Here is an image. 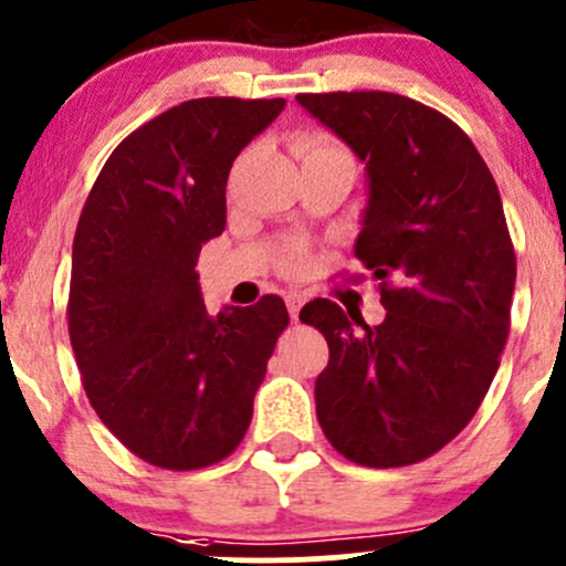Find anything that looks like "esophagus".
Listing matches in <instances>:
<instances>
[{"label": "esophagus", "mask_w": 566, "mask_h": 566, "mask_svg": "<svg viewBox=\"0 0 566 566\" xmlns=\"http://www.w3.org/2000/svg\"><path fill=\"white\" fill-rule=\"evenodd\" d=\"M304 295L301 293H290L287 295V310H290V317H298V312H301V306H304Z\"/></svg>", "instance_id": "1"}]
</instances>
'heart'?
<instances>
[{"mask_svg":"<svg viewBox=\"0 0 566 566\" xmlns=\"http://www.w3.org/2000/svg\"><path fill=\"white\" fill-rule=\"evenodd\" d=\"M295 153H298L301 161H310V158L319 156H347L345 147L336 145V142L325 134H301L298 139H295ZM279 265H282L284 273L306 271V265H310V249H306L304 243H287V247L282 249V256H279Z\"/></svg>","mask_w":566,"mask_h":566,"instance_id":"1","label":"heart"}]
</instances>
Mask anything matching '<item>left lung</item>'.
Masks as SVG:
<instances>
[{
  "label": "left lung",
  "mask_w": 566,
  "mask_h": 566,
  "mask_svg": "<svg viewBox=\"0 0 566 566\" xmlns=\"http://www.w3.org/2000/svg\"><path fill=\"white\" fill-rule=\"evenodd\" d=\"M298 104L367 164L356 256L386 310L375 328L328 298L301 310L331 353L317 421L358 465H413L465 430L499 373L517 273L499 186L465 130L419 101L369 90Z\"/></svg>",
  "instance_id": "obj_1"
}]
</instances>
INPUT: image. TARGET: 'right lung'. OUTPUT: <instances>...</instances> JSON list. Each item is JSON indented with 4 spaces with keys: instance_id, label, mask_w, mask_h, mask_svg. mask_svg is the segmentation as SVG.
<instances>
[{
    "instance_id": "add662e5",
    "label": "right lung",
    "mask_w": 566,
    "mask_h": 566,
    "mask_svg": "<svg viewBox=\"0 0 566 566\" xmlns=\"http://www.w3.org/2000/svg\"><path fill=\"white\" fill-rule=\"evenodd\" d=\"M284 98H193L125 136L73 238L67 334L90 405L136 458L197 471L243 441L287 306L208 315L202 243L227 224V177Z\"/></svg>"
}]
</instances>
